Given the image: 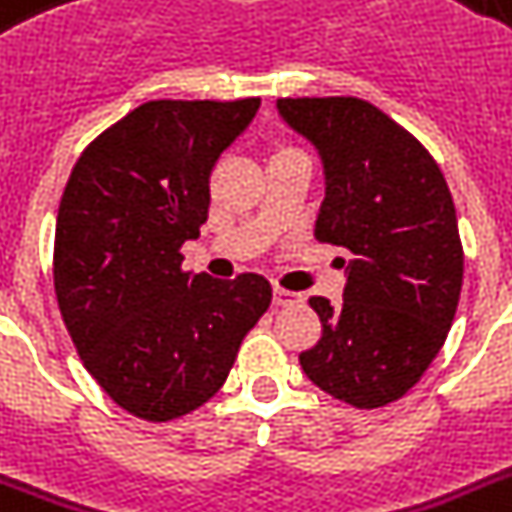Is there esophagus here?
Masks as SVG:
<instances>
[{"mask_svg": "<svg viewBox=\"0 0 512 512\" xmlns=\"http://www.w3.org/2000/svg\"><path fill=\"white\" fill-rule=\"evenodd\" d=\"M273 303H276V305L303 303V295H297V292H289V289L276 287V289H273Z\"/></svg>", "mask_w": 512, "mask_h": 512, "instance_id": "obj_1", "label": "esophagus"}]
</instances>
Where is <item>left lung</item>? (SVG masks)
Segmentation results:
<instances>
[{
    "mask_svg": "<svg viewBox=\"0 0 512 512\" xmlns=\"http://www.w3.org/2000/svg\"><path fill=\"white\" fill-rule=\"evenodd\" d=\"M276 106L324 162L316 239L353 255L342 303L308 300L321 340L300 366L329 396L377 409L420 382L457 313L465 255L452 193L428 148L366 100Z\"/></svg>",
    "mask_w": 512,
    "mask_h": 512,
    "instance_id": "1",
    "label": "left lung"
}]
</instances>
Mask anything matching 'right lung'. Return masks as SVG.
<instances>
[{"instance_id":"1","label":"right lung","mask_w":512,"mask_h":512,"mask_svg":"<svg viewBox=\"0 0 512 512\" xmlns=\"http://www.w3.org/2000/svg\"><path fill=\"white\" fill-rule=\"evenodd\" d=\"M257 108L260 98L148 100L68 177L52 255L60 316L87 372L140 420L207 404L271 305L260 273L212 279L183 271L180 255L207 223L215 162Z\"/></svg>"}]
</instances>
